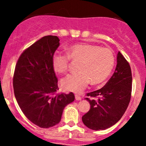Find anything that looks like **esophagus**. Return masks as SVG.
<instances>
[{"label": "esophagus", "instance_id": "esophagus-1", "mask_svg": "<svg viewBox=\"0 0 146 146\" xmlns=\"http://www.w3.org/2000/svg\"><path fill=\"white\" fill-rule=\"evenodd\" d=\"M75 100H78V101H80V100H81V99H82L81 97H80V95H75Z\"/></svg>", "mask_w": 146, "mask_h": 146}]
</instances>
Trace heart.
<instances>
[{"label": "heart", "mask_w": 146, "mask_h": 146, "mask_svg": "<svg viewBox=\"0 0 146 146\" xmlns=\"http://www.w3.org/2000/svg\"><path fill=\"white\" fill-rule=\"evenodd\" d=\"M70 60L80 62L79 72L62 79L61 84L64 90L74 93H81L90 82L97 84L104 81L111 73L115 62L113 53L109 48L82 43L68 47L66 56L54 53L51 59L53 70L58 73H66Z\"/></svg>", "instance_id": "b5f03b06"}]
</instances>
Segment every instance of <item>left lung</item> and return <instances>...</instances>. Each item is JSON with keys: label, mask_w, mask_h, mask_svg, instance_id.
Instances as JSON below:
<instances>
[{"label": "left lung", "mask_w": 146, "mask_h": 146, "mask_svg": "<svg viewBox=\"0 0 146 146\" xmlns=\"http://www.w3.org/2000/svg\"><path fill=\"white\" fill-rule=\"evenodd\" d=\"M132 73L127 60L119 51L115 73L102 88L85 98L89 102V111L82 117L84 124L94 130H106L115 125L128 108L131 98Z\"/></svg>", "instance_id": "left-lung-1"}]
</instances>
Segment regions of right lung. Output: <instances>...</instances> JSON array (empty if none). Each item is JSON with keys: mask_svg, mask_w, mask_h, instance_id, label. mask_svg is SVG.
Masks as SVG:
<instances>
[{"mask_svg": "<svg viewBox=\"0 0 146 146\" xmlns=\"http://www.w3.org/2000/svg\"><path fill=\"white\" fill-rule=\"evenodd\" d=\"M57 36H44L27 48L15 68L14 95L27 118L48 128L61 120L65 106L74 101L73 93H58V79L51 59L60 45Z\"/></svg>", "mask_w": 146, "mask_h": 146, "instance_id": "right-lung-1", "label": "right lung"}]
</instances>
